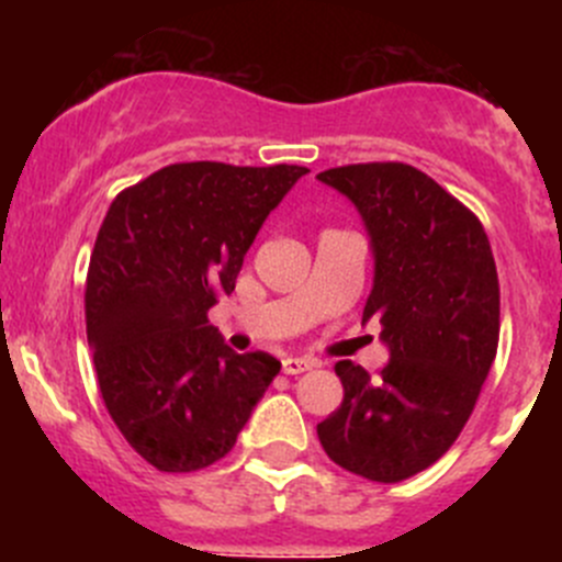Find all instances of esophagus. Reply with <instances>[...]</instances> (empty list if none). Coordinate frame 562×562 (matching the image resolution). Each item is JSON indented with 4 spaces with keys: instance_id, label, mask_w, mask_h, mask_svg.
<instances>
[{
    "instance_id": "34e87169",
    "label": "esophagus",
    "mask_w": 562,
    "mask_h": 562,
    "mask_svg": "<svg viewBox=\"0 0 562 562\" xmlns=\"http://www.w3.org/2000/svg\"><path fill=\"white\" fill-rule=\"evenodd\" d=\"M311 366H314V363H311V360H305V358H286V360H281L283 374H289V376L303 374V371H308Z\"/></svg>"
}]
</instances>
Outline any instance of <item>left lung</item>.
Returning <instances> with one entry per match:
<instances>
[{"label": "left lung", "mask_w": 562, "mask_h": 562, "mask_svg": "<svg viewBox=\"0 0 562 562\" xmlns=\"http://www.w3.org/2000/svg\"><path fill=\"white\" fill-rule=\"evenodd\" d=\"M352 199L374 248L363 322L391 360L376 376L338 360L344 402L319 426L338 468L396 483L431 468L462 435L499 341V281L483 224L420 169L398 160L319 171Z\"/></svg>", "instance_id": "left-lung-1"}]
</instances>
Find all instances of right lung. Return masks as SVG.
Here are the masks:
<instances>
[{"label": "right lung", "mask_w": 562, "mask_h": 562, "mask_svg": "<svg viewBox=\"0 0 562 562\" xmlns=\"http://www.w3.org/2000/svg\"><path fill=\"white\" fill-rule=\"evenodd\" d=\"M305 166L171 164L116 193L87 270V341L105 409L160 472L224 459L281 363L232 352L207 311Z\"/></svg>", "instance_id": "right-lung-1"}]
</instances>
